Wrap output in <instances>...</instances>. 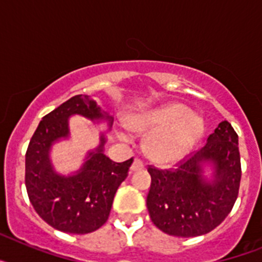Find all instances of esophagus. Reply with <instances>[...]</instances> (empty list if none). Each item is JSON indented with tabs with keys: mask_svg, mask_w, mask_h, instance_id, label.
<instances>
[{
	"mask_svg": "<svg viewBox=\"0 0 262 262\" xmlns=\"http://www.w3.org/2000/svg\"><path fill=\"white\" fill-rule=\"evenodd\" d=\"M142 169H144V163H143L142 160H134L133 165H131V170H133V172H136V170H142Z\"/></svg>",
	"mask_w": 262,
	"mask_h": 262,
	"instance_id": "1",
	"label": "esophagus"
}]
</instances>
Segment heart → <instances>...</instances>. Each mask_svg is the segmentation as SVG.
I'll use <instances>...</instances> for the list:
<instances>
[{
  "label": "heart",
  "instance_id": "b5f03b06",
  "mask_svg": "<svg viewBox=\"0 0 262 262\" xmlns=\"http://www.w3.org/2000/svg\"><path fill=\"white\" fill-rule=\"evenodd\" d=\"M133 131L149 134L145 142L148 156L160 164H170L182 159L203 134V120L190 115L182 103H168L142 111L127 122ZM122 138L128 135L122 134Z\"/></svg>",
  "mask_w": 262,
  "mask_h": 262
}]
</instances>
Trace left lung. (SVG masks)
Returning <instances> with one entry per match:
<instances>
[{"label": "left lung", "instance_id": "left-lung-1", "mask_svg": "<svg viewBox=\"0 0 262 262\" xmlns=\"http://www.w3.org/2000/svg\"><path fill=\"white\" fill-rule=\"evenodd\" d=\"M211 163L214 178L203 177ZM151 189L147 209L155 226L178 237H194L212 231L231 212L239 194L242 164L239 143L230 122L223 120L207 138V144L174 169L148 165Z\"/></svg>", "mask_w": 262, "mask_h": 262}]
</instances>
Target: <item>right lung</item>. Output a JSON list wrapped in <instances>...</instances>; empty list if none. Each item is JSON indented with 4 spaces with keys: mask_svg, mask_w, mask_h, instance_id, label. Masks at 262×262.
<instances>
[{
    "mask_svg": "<svg viewBox=\"0 0 262 262\" xmlns=\"http://www.w3.org/2000/svg\"><path fill=\"white\" fill-rule=\"evenodd\" d=\"M92 120L113 118L101 111L88 96L72 97L43 117L26 152V184L29 200L39 216L55 230L67 233L93 232L106 223L118 187L128 176L133 159L114 163L103 154L105 136L96 151L89 152L82 168L73 176L53 170L50 149L53 142L68 138L71 115Z\"/></svg>",
    "mask_w": 262,
    "mask_h": 262,
    "instance_id": "add662e5",
    "label": "right lung"
}]
</instances>
